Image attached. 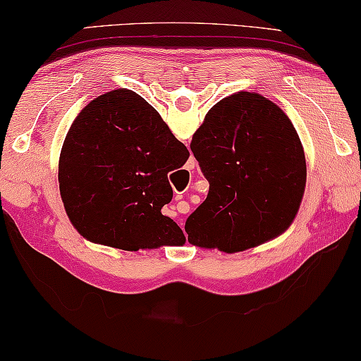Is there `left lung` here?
<instances>
[{
  "label": "left lung",
  "mask_w": 361,
  "mask_h": 361,
  "mask_svg": "<svg viewBox=\"0 0 361 361\" xmlns=\"http://www.w3.org/2000/svg\"><path fill=\"white\" fill-rule=\"evenodd\" d=\"M190 149L210 184L185 221L189 243L233 254L283 233L306 187V159L293 123L257 92L216 102Z\"/></svg>",
  "instance_id": "left-lung-1"
}]
</instances>
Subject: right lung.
<instances>
[{"mask_svg": "<svg viewBox=\"0 0 361 361\" xmlns=\"http://www.w3.org/2000/svg\"><path fill=\"white\" fill-rule=\"evenodd\" d=\"M189 156L142 96L130 90L102 94L80 112L61 146L66 215L82 236L112 247L182 245L184 233L161 208L172 200L168 174Z\"/></svg>", "mask_w": 361, "mask_h": 361, "instance_id": "right-lung-1", "label": "right lung"}]
</instances>
